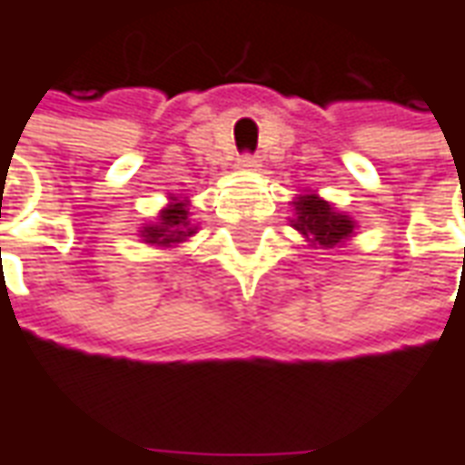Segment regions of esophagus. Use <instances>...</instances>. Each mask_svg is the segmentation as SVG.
I'll list each match as a JSON object with an SVG mask.
<instances>
[{"instance_id":"esophagus-1","label":"esophagus","mask_w":465,"mask_h":465,"mask_svg":"<svg viewBox=\"0 0 465 465\" xmlns=\"http://www.w3.org/2000/svg\"><path fill=\"white\" fill-rule=\"evenodd\" d=\"M240 166H242V169H258V166H261V159H258V156H255V153H240V162H238Z\"/></svg>"}]
</instances>
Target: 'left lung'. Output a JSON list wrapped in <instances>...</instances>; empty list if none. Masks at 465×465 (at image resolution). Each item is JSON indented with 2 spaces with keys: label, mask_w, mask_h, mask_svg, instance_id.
Masks as SVG:
<instances>
[{
  "label": "left lung",
  "mask_w": 465,
  "mask_h": 465,
  "mask_svg": "<svg viewBox=\"0 0 465 465\" xmlns=\"http://www.w3.org/2000/svg\"><path fill=\"white\" fill-rule=\"evenodd\" d=\"M293 204H296L293 227L301 230L303 235H309L312 242H319L324 248H334L339 242H344L354 230V223L347 214L334 213V207L316 194L299 197V202H293Z\"/></svg>",
  "instance_id": "8db88e82"
}]
</instances>
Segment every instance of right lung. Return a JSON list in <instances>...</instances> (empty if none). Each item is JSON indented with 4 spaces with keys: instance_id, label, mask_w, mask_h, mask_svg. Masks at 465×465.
<instances>
[{
    "instance_id": "1",
    "label": "right lung",
    "mask_w": 465,
    "mask_h": 465,
    "mask_svg": "<svg viewBox=\"0 0 465 465\" xmlns=\"http://www.w3.org/2000/svg\"><path fill=\"white\" fill-rule=\"evenodd\" d=\"M141 232H143L146 242H156V245L182 242L184 238H190L192 232H194V227L190 225V207H187V202L169 204L162 213V217H159V223L143 227Z\"/></svg>"
}]
</instances>
